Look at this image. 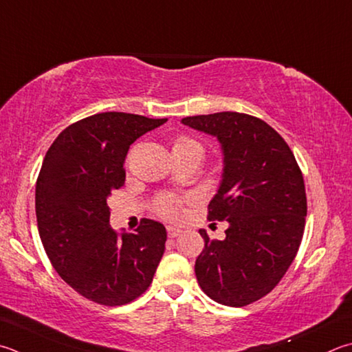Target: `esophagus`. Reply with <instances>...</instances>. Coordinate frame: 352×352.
I'll return each instance as SVG.
<instances>
[{
	"label": "esophagus",
	"instance_id": "obj_1",
	"mask_svg": "<svg viewBox=\"0 0 352 352\" xmlns=\"http://www.w3.org/2000/svg\"><path fill=\"white\" fill-rule=\"evenodd\" d=\"M166 229H168V235H169L170 239H175V237H178V235L182 234V229L177 228V226H170L169 225Z\"/></svg>",
	"mask_w": 352,
	"mask_h": 352
}]
</instances>
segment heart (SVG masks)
<instances>
[{
    "instance_id": "b5f03b06",
    "label": "heart",
    "mask_w": 352,
    "mask_h": 352,
    "mask_svg": "<svg viewBox=\"0 0 352 352\" xmlns=\"http://www.w3.org/2000/svg\"><path fill=\"white\" fill-rule=\"evenodd\" d=\"M172 151H198L203 154L201 144L197 143L195 140H190L186 137L177 138L174 143V149ZM180 198L175 195H162L158 197L155 201V210L160 215L164 217V219H178V217H180Z\"/></svg>"
}]
</instances>
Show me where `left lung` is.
<instances>
[{
    "label": "left lung",
    "instance_id": "left-lung-1",
    "mask_svg": "<svg viewBox=\"0 0 352 352\" xmlns=\"http://www.w3.org/2000/svg\"><path fill=\"white\" fill-rule=\"evenodd\" d=\"M215 137L221 180L209 219L226 220V237L209 240L195 260L203 292L217 303L246 306L271 292L298 251L305 231L303 175L285 140L251 115L217 112L182 120Z\"/></svg>",
    "mask_w": 352,
    "mask_h": 352
}]
</instances>
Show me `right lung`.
Returning <instances> with one entry per match:
<instances>
[{"mask_svg":"<svg viewBox=\"0 0 352 352\" xmlns=\"http://www.w3.org/2000/svg\"><path fill=\"white\" fill-rule=\"evenodd\" d=\"M168 118L103 112L66 127L36 180L38 231L55 271L76 292L106 306L148 289L164 252L166 228L143 219L133 234L109 225L107 198L124 183L127 151Z\"/></svg>","mask_w":352,"mask_h":352,"instance_id":"obj_1","label":"right lung"}]
</instances>
